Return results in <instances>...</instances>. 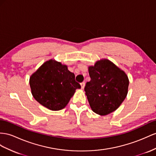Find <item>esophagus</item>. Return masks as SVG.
Instances as JSON below:
<instances>
[{
  "label": "esophagus",
  "mask_w": 156,
  "mask_h": 156,
  "mask_svg": "<svg viewBox=\"0 0 156 156\" xmlns=\"http://www.w3.org/2000/svg\"><path fill=\"white\" fill-rule=\"evenodd\" d=\"M80 85H81L82 89H83V88H84V86H85V82H82V83H80Z\"/></svg>",
  "instance_id": "1"
}]
</instances>
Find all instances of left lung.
<instances>
[{"label": "left lung", "instance_id": "1", "mask_svg": "<svg viewBox=\"0 0 156 156\" xmlns=\"http://www.w3.org/2000/svg\"><path fill=\"white\" fill-rule=\"evenodd\" d=\"M90 81L84 87L91 109L98 115L113 112L125 100L129 81L126 74L109 60L89 67Z\"/></svg>", "mask_w": 156, "mask_h": 156}]
</instances>
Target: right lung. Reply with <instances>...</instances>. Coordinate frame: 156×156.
<instances>
[{"label":"right lung","instance_id":"1","mask_svg":"<svg viewBox=\"0 0 156 156\" xmlns=\"http://www.w3.org/2000/svg\"><path fill=\"white\" fill-rule=\"evenodd\" d=\"M30 85L35 100L53 111L65 107L75 90L81 87L66 65L53 60L43 64L31 75Z\"/></svg>","mask_w":156,"mask_h":156}]
</instances>
